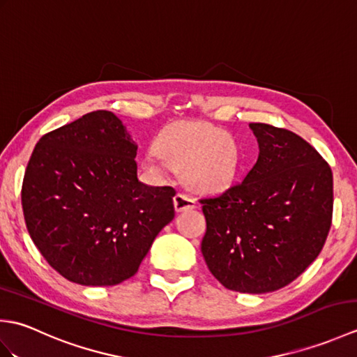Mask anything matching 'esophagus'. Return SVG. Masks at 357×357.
Returning <instances> with one entry per match:
<instances>
[{
  "mask_svg": "<svg viewBox=\"0 0 357 357\" xmlns=\"http://www.w3.org/2000/svg\"><path fill=\"white\" fill-rule=\"evenodd\" d=\"M173 204H174V210L178 211H184V210H192L196 207V201L188 198L187 195H183V193H178L176 196L173 198Z\"/></svg>",
  "mask_w": 357,
  "mask_h": 357,
  "instance_id": "34e87169",
  "label": "esophagus"
}]
</instances>
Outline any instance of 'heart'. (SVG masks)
Segmentation results:
<instances>
[{
	"instance_id": "obj_1",
	"label": "heart",
	"mask_w": 357,
	"mask_h": 357,
	"mask_svg": "<svg viewBox=\"0 0 357 357\" xmlns=\"http://www.w3.org/2000/svg\"><path fill=\"white\" fill-rule=\"evenodd\" d=\"M141 159L142 170L165 178L170 170L183 172L184 184L198 193H219L229 188L241 165L236 139L206 121H176L164 127Z\"/></svg>"
}]
</instances>
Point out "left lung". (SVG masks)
Masks as SVG:
<instances>
[{
  "instance_id": "8db88e82",
  "label": "left lung",
  "mask_w": 357,
  "mask_h": 357,
  "mask_svg": "<svg viewBox=\"0 0 357 357\" xmlns=\"http://www.w3.org/2000/svg\"><path fill=\"white\" fill-rule=\"evenodd\" d=\"M259 156L241 184L202 199L201 252L225 288L262 294L305 271L325 244L333 215V174L296 133L250 124Z\"/></svg>"
}]
</instances>
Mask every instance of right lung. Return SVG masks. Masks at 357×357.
I'll return each mask as SVG.
<instances>
[{"instance_id":"1","label":"right lung","mask_w":357,"mask_h":357,"mask_svg":"<svg viewBox=\"0 0 357 357\" xmlns=\"http://www.w3.org/2000/svg\"><path fill=\"white\" fill-rule=\"evenodd\" d=\"M136 144L115 113L98 110L38 141L22 183L30 238L70 282L132 278L174 218L172 187L138 179Z\"/></svg>"}]
</instances>
